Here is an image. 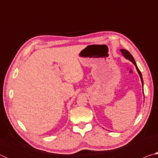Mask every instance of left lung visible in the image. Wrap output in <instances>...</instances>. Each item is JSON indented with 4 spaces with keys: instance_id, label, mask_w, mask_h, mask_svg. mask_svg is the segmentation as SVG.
Listing matches in <instances>:
<instances>
[{
    "instance_id": "1",
    "label": "left lung",
    "mask_w": 158,
    "mask_h": 158,
    "mask_svg": "<svg viewBox=\"0 0 158 158\" xmlns=\"http://www.w3.org/2000/svg\"><path fill=\"white\" fill-rule=\"evenodd\" d=\"M121 52H122L123 55L125 58H127V59H129L130 60L132 61V62L133 63L134 65H135L136 66V68H137V71H138V73H139V76H140V77H141V83H142V85H143V81L142 75H141V72H140L139 69L138 67H137V64H136V62H135V58H133V56H132V54H131V53H130L129 52H128L127 50H126V49H121Z\"/></svg>"
}]
</instances>
